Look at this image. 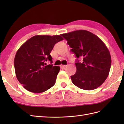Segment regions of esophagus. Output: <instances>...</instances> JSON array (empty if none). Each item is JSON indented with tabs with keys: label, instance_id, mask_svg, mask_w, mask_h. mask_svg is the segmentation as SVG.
Masks as SVG:
<instances>
[{
	"label": "esophagus",
	"instance_id": "obj_1",
	"mask_svg": "<svg viewBox=\"0 0 124 124\" xmlns=\"http://www.w3.org/2000/svg\"><path fill=\"white\" fill-rule=\"evenodd\" d=\"M67 67V65H61V67H62V68H63V69H65V68Z\"/></svg>",
	"mask_w": 124,
	"mask_h": 124
}]
</instances>
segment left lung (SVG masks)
I'll return each instance as SVG.
<instances>
[{"instance_id": "obj_1", "label": "left lung", "mask_w": 124, "mask_h": 124, "mask_svg": "<svg viewBox=\"0 0 124 124\" xmlns=\"http://www.w3.org/2000/svg\"><path fill=\"white\" fill-rule=\"evenodd\" d=\"M77 58V71L71 76L72 83L84 90L99 87L106 80L110 72L111 58L106 45L93 33L85 30L61 35ZM79 57L83 58L80 62Z\"/></svg>"}]
</instances>
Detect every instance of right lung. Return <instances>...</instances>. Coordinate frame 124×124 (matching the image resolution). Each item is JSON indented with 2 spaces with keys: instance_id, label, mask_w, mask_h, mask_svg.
I'll use <instances>...</instances> for the list:
<instances>
[{
  "instance_id": "right-lung-1",
  "label": "right lung",
  "mask_w": 124,
  "mask_h": 124,
  "mask_svg": "<svg viewBox=\"0 0 124 124\" xmlns=\"http://www.w3.org/2000/svg\"><path fill=\"white\" fill-rule=\"evenodd\" d=\"M63 40L60 35L35 36L17 50L14 59L15 74L23 87L32 93H42L54 85L60 68L52 63L50 53L55 44Z\"/></svg>"
}]
</instances>
